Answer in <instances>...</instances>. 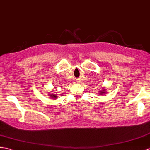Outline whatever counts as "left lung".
<instances>
[{"label":"left lung","mask_w":150,"mask_h":150,"mask_svg":"<svg viewBox=\"0 0 150 150\" xmlns=\"http://www.w3.org/2000/svg\"><path fill=\"white\" fill-rule=\"evenodd\" d=\"M103 93H105L104 91H101L100 92H99V94H103Z\"/></svg>","instance_id":"left-lung-1"}]
</instances>
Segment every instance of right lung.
Here are the masks:
<instances>
[{
	"instance_id": "add662e5",
	"label": "right lung",
	"mask_w": 150,
	"mask_h": 150,
	"mask_svg": "<svg viewBox=\"0 0 150 150\" xmlns=\"http://www.w3.org/2000/svg\"><path fill=\"white\" fill-rule=\"evenodd\" d=\"M51 97H52V98H56V95H51Z\"/></svg>"
}]
</instances>
